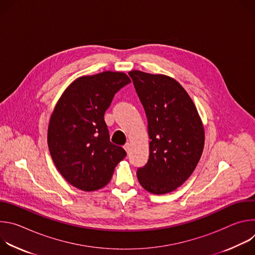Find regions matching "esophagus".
Here are the masks:
<instances>
[{
    "instance_id": "34e87169",
    "label": "esophagus",
    "mask_w": 255,
    "mask_h": 255,
    "mask_svg": "<svg viewBox=\"0 0 255 255\" xmlns=\"http://www.w3.org/2000/svg\"><path fill=\"white\" fill-rule=\"evenodd\" d=\"M130 146H131L130 143H126V144L124 145V149L126 150L127 153H129V151H130Z\"/></svg>"
}]
</instances>
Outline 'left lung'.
I'll use <instances>...</instances> for the list:
<instances>
[{"label": "left lung", "mask_w": 255, "mask_h": 255, "mask_svg": "<svg viewBox=\"0 0 255 255\" xmlns=\"http://www.w3.org/2000/svg\"><path fill=\"white\" fill-rule=\"evenodd\" d=\"M148 124L149 158L137 170L147 192L163 195L183 185L204 149L205 130L197 108L181 85L165 75L129 71Z\"/></svg>", "instance_id": "left-lung-1"}]
</instances>
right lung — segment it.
Returning a JSON list of instances; mask_svg holds the SVG:
<instances>
[{"mask_svg": "<svg viewBox=\"0 0 255 255\" xmlns=\"http://www.w3.org/2000/svg\"><path fill=\"white\" fill-rule=\"evenodd\" d=\"M131 83L124 72L83 76L62 93L50 116L47 144L60 174L75 188L94 192L107 186L126 151L110 141L104 120L114 95Z\"/></svg>", "mask_w": 255, "mask_h": 255, "instance_id": "add662e5", "label": "right lung"}]
</instances>
